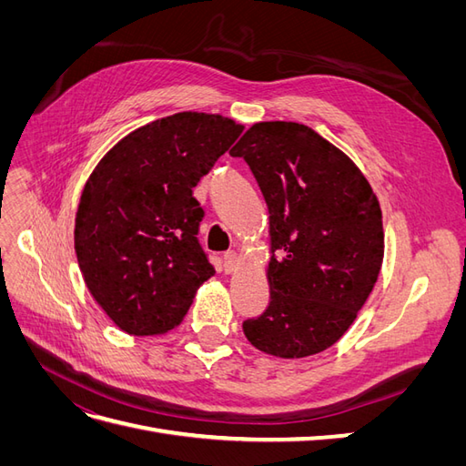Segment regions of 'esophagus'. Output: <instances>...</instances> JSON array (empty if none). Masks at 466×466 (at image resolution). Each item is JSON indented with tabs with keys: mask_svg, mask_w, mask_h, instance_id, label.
<instances>
[{
	"mask_svg": "<svg viewBox=\"0 0 466 466\" xmlns=\"http://www.w3.org/2000/svg\"><path fill=\"white\" fill-rule=\"evenodd\" d=\"M237 266H238V257H237V252L235 250H228L223 255V268H225V272H235L237 270Z\"/></svg>",
	"mask_w": 466,
	"mask_h": 466,
	"instance_id": "esophagus-1",
	"label": "esophagus"
}]
</instances>
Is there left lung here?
Wrapping results in <instances>:
<instances>
[{
    "mask_svg": "<svg viewBox=\"0 0 466 466\" xmlns=\"http://www.w3.org/2000/svg\"><path fill=\"white\" fill-rule=\"evenodd\" d=\"M229 153L248 163L270 214V303L243 332L276 358L319 354L351 327L379 278L377 196L358 165L305 124L257 122Z\"/></svg>",
    "mask_w": 466,
    "mask_h": 466,
    "instance_id": "1",
    "label": "left lung"
}]
</instances>
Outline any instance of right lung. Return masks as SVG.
I'll list each match as a JSON object with an SVG mask.
<instances>
[{"mask_svg": "<svg viewBox=\"0 0 466 466\" xmlns=\"http://www.w3.org/2000/svg\"><path fill=\"white\" fill-rule=\"evenodd\" d=\"M243 128L221 115L177 112L124 136L93 168L76 214V255L120 330L178 327L216 274L196 237L204 209L192 188Z\"/></svg>", "mask_w": 466, "mask_h": 466, "instance_id": "obj_1", "label": "right lung"}]
</instances>
